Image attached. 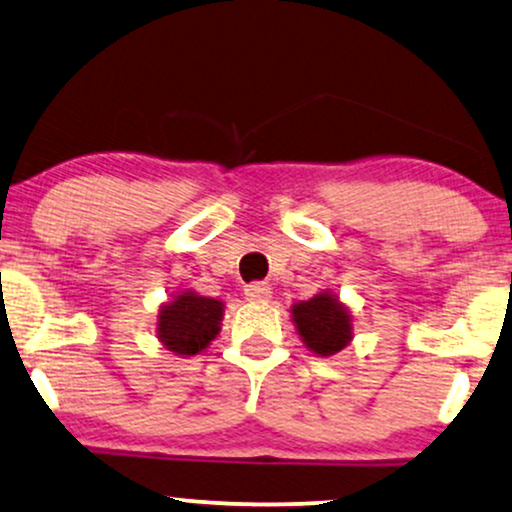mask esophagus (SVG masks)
<instances>
[{"label": "esophagus", "instance_id": "obj_1", "mask_svg": "<svg viewBox=\"0 0 512 512\" xmlns=\"http://www.w3.org/2000/svg\"><path fill=\"white\" fill-rule=\"evenodd\" d=\"M245 297H248L250 302H269L271 300V288L269 283H250V286H245Z\"/></svg>", "mask_w": 512, "mask_h": 512}]
</instances>
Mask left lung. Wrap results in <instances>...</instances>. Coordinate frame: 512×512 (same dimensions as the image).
Returning a JSON list of instances; mask_svg holds the SVG:
<instances>
[{
	"label": "left lung",
	"mask_w": 512,
	"mask_h": 512,
	"mask_svg": "<svg viewBox=\"0 0 512 512\" xmlns=\"http://www.w3.org/2000/svg\"><path fill=\"white\" fill-rule=\"evenodd\" d=\"M290 314L304 345L321 357L338 354L352 340V316L328 290L314 295L312 300L293 304Z\"/></svg>",
	"instance_id": "8db88e82"
}]
</instances>
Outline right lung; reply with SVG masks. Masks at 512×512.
Segmentation results:
<instances>
[{
	"label": "right lung",
	"instance_id": "add662e5",
	"mask_svg": "<svg viewBox=\"0 0 512 512\" xmlns=\"http://www.w3.org/2000/svg\"><path fill=\"white\" fill-rule=\"evenodd\" d=\"M222 316V302L184 290L160 309L158 338L179 357H193L215 340Z\"/></svg>",
	"mask_w": 512,
	"mask_h": 512
}]
</instances>
